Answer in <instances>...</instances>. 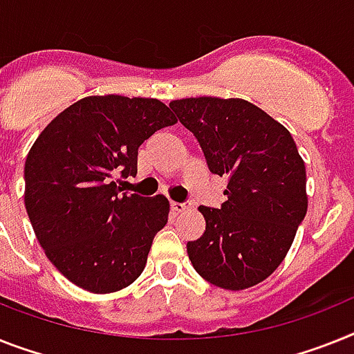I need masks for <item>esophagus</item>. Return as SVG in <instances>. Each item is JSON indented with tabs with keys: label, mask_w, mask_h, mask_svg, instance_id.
<instances>
[{
	"label": "esophagus",
	"mask_w": 354,
	"mask_h": 354,
	"mask_svg": "<svg viewBox=\"0 0 354 354\" xmlns=\"http://www.w3.org/2000/svg\"><path fill=\"white\" fill-rule=\"evenodd\" d=\"M171 209H172V212H176V214L185 212V210L191 209V203H189V201H182V203H178V201H171Z\"/></svg>",
	"instance_id": "obj_1"
}]
</instances>
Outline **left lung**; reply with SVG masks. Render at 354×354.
Returning a JSON list of instances; mask_svg holds the SVG:
<instances>
[{
    "mask_svg": "<svg viewBox=\"0 0 354 354\" xmlns=\"http://www.w3.org/2000/svg\"><path fill=\"white\" fill-rule=\"evenodd\" d=\"M209 171L227 176V201L200 207L207 227L187 243L192 266L225 290H245L283 263L308 210L306 167L286 127L243 99L172 100Z\"/></svg>",
    "mask_w": 354,
    "mask_h": 354,
    "instance_id": "obj_1",
    "label": "left lung"
}]
</instances>
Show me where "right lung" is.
<instances>
[{"label": "right lung", "instance_id": "right-lung-1", "mask_svg": "<svg viewBox=\"0 0 354 354\" xmlns=\"http://www.w3.org/2000/svg\"><path fill=\"white\" fill-rule=\"evenodd\" d=\"M176 124L156 99L120 95L77 100L44 127L25 162V207L37 241L82 290L111 293L138 279L169 216L163 196L122 192L138 147Z\"/></svg>", "mask_w": 354, "mask_h": 354}]
</instances>
